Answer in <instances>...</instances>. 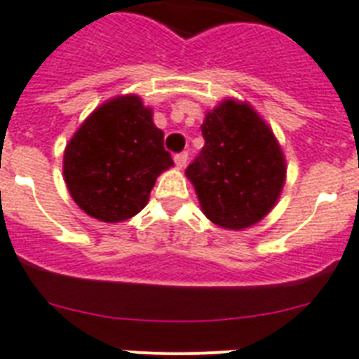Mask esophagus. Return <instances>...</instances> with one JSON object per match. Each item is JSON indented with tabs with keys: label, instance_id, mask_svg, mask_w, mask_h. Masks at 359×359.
Here are the masks:
<instances>
[{
	"label": "esophagus",
	"instance_id": "34e87169",
	"mask_svg": "<svg viewBox=\"0 0 359 359\" xmlns=\"http://www.w3.org/2000/svg\"><path fill=\"white\" fill-rule=\"evenodd\" d=\"M187 159H189V154H187V152H180V154H176V156H174V163H176L180 168L185 167Z\"/></svg>",
	"mask_w": 359,
	"mask_h": 359
}]
</instances>
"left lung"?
Instances as JSON below:
<instances>
[{"instance_id":"1","label":"left lung","mask_w":359,"mask_h":359,"mask_svg":"<svg viewBox=\"0 0 359 359\" xmlns=\"http://www.w3.org/2000/svg\"><path fill=\"white\" fill-rule=\"evenodd\" d=\"M201 133L205 144L185 170L201 211L226 229L262 220L286 176L273 132L248 104L226 100L205 115Z\"/></svg>"}]
</instances>
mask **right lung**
<instances>
[{"mask_svg":"<svg viewBox=\"0 0 359 359\" xmlns=\"http://www.w3.org/2000/svg\"><path fill=\"white\" fill-rule=\"evenodd\" d=\"M172 165L152 109L126 95L95 109L76 130L64 154V177L82 211L115 224L147 205L156 177Z\"/></svg>","mask_w":359,"mask_h":359,"instance_id":"obj_1","label":"right lung"}]
</instances>
